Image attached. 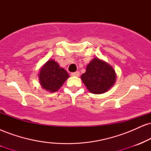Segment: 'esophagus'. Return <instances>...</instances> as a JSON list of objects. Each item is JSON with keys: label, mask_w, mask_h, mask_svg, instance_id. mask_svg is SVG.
<instances>
[{"label": "esophagus", "mask_w": 151, "mask_h": 151, "mask_svg": "<svg viewBox=\"0 0 151 151\" xmlns=\"http://www.w3.org/2000/svg\"><path fill=\"white\" fill-rule=\"evenodd\" d=\"M71 76H72V77H79V72H72V73H71Z\"/></svg>", "instance_id": "esophagus-1"}]
</instances>
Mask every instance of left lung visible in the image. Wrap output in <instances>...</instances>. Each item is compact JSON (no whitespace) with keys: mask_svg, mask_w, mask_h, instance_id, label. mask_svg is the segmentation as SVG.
Segmentation results:
<instances>
[{"mask_svg":"<svg viewBox=\"0 0 151 151\" xmlns=\"http://www.w3.org/2000/svg\"><path fill=\"white\" fill-rule=\"evenodd\" d=\"M81 78L90 92L99 94L107 91L114 85L116 73L109 64L94 58L87 65L86 72Z\"/></svg>","mask_w":151,"mask_h":151,"instance_id":"left-lung-1","label":"left lung"}]
</instances>
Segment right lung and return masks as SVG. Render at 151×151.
I'll return each mask as SVG.
<instances>
[{
  "label": "right lung",
  "instance_id": "add662e5",
  "mask_svg": "<svg viewBox=\"0 0 151 151\" xmlns=\"http://www.w3.org/2000/svg\"><path fill=\"white\" fill-rule=\"evenodd\" d=\"M69 74L56 62L51 60L46 62L40 72V82L43 89L55 92L61 87Z\"/></svg>",
  "mask_w": 151,
  "mask_h": 151
}]
</instances>
